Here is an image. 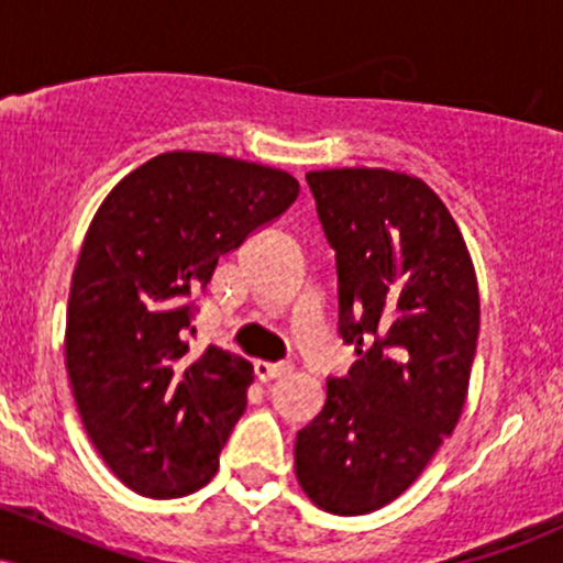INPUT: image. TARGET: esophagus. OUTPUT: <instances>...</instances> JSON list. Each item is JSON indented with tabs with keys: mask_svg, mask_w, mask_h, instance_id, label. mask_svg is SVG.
Returning <instances> with one entry per match:
<instances>
[{
	"mask_svg": "<svg viewBox=\"0 0 563 563\" xmlns=\"http://www.w3.org/2000/svg\"><path fill=\"white\" fill-rule=\"evenodd\" d=\"M254 373H256V378L267 384V380H275V378H280V376H286V373H290V365H283V363H254Z\"/></svg>",
	"mask_w": 563,
	"mask_h": 563,
	"instance_id": "34e87169",
	"label": "esophagus"
}]
</instances>
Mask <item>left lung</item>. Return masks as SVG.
Returning a JSON list of instances; mask_svg holds the SVG:
<instances>
[{
    "label": "left lung",
    "mask_w": 563,
    "mask_h": 563,
    "mask_svg": "<svg viewBox=\"0 0 563 563\" xmlns=\"http://www.w3.org/2000/svg\"><path fill=\"white\" fill-rule=\"evenodd\" d=\"M339 275V335L357 360L328 376L296 434V479L328 514L384 508L421 476L466 402L479 288L455 219L389 169L309 172Z\"/></svg>",
    "instance_id": "obj_1"
}]
</instances>
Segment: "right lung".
<instances>
[{
    "label": "right lung",
    "mask_w": 563,
    "mask_h": 563,
    "mask_svg": "<svg viewBox=\"0 0 563 563\" xmlns=\"http://www.w3.org/2000/svg\"><path fill=\"white\" fill-rule=\"evenodd\" d=\"M296 196L280 169L174 151L97 209L70 280L66 367L89 439L137 495L183 497L217 474L254 371L222 346L192 357L187 333L219 256Z\"/></svg>",
    "instance_id": "obj_1"
}]
</instances>
